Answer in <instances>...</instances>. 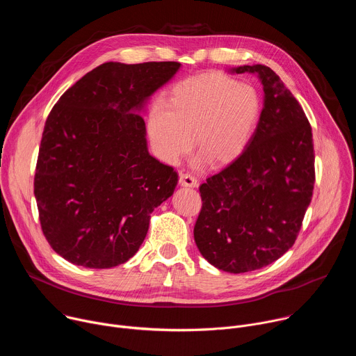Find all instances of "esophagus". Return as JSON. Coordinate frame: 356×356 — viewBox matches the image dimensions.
Returning a JSON list of instances; mask_svg holds the SVG:
<instances>
[{
    "mask_svg": "<svg viewBox=\"0 0 356 356\" xmlns=\"http://www.w3.org/2000/svg\"><path fill=\"white\" fill-rule=\"evenodd\" d=\"M179 183L184 187H195L197 186V179L190 173H181L180 177H179Z\"/></svg>",
    "mask_w": 356,
    "mask_h": 356,
    "instance_id": "esophagus-1",
    "label": "esophagus"
}]
</instances>
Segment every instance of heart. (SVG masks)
Returning a JSON list of instances; mask_svg holds the SVG:
<instances>
[{
	"mask_svg": "<svg viewBox=\"0 0 356 356\" xmlns=\"http://www.w3.org/2000/svg\"><path fill=\"white\" fill-rule=\"evenodd\" d=\"M261 115L257 88L222 74H206L177 84L170 108L156 104L147 132L158 155L177 162L191 147L211 165L236 159L248 146Z\"/></svg>",
	"mask_w": 356,
	"mask_h": 356,
	"instance_id": "b5f03b06",
	"label": "heart"
}]
</instances>
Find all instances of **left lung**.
<instances>
[{
  "label": "left lung",
  "mask_w": 356,
  "mask_h": 356,
  "mask_svg": "<svg viewBox=\"0 0 356 356\" xmlns=\"http://www.w3.org/2000/svg\"><path fill=\"white\" fill-rule=\"evenodd\" d=\"M231 72L258 74L264 108L242 154L200 186L194 241L213 266L245 273L270 265L293 246L313 197L314 146L306 114L270 67Z\"/></svg>",
  "instance_id": "8db88e82"
}]
</instances>
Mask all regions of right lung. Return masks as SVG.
Instances as JSON below:
<instances>
[{
  "label": "right lung",
  "instance_id": "add662e5",
  "mask_svg": "<svg viewBox=\"0 0 356 356\" xmlns=\"http://www.w3.org/2000/svg\"><path fill=\"white\" fill-rule=\"evenodd\" d=\"M179 69L177 62L104 63L47 115L33 193L43 235L66 261L90 269L125 264L152 211L173 194L179 176L149 155L139 113Z\"/></svg>",
  "mask_w": 356,
  "mask_h": 356
}]
</instances>
